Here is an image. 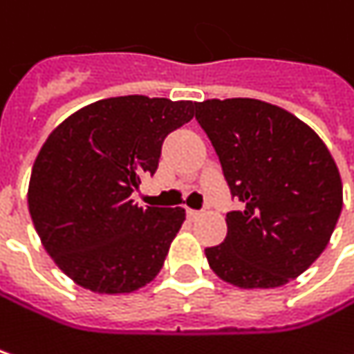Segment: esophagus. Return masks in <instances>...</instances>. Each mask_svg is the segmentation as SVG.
I'll return each mask as SVG.
<instances>
[{"mask_svg": "<svg viewBox=\"0 0 354 354\" xmlns=\"http://www.w3.org/2000/svg\"><path fill=\"white\" fill-rule=\"evenodd\" d=\"M199 215H201V212H197V209H189V207H187V217H189V219H197Z\"/></svg>", "mask_w": 354, "mask_h": 354, "instance_id": "1", "label": "esophagus"}]
</instances>
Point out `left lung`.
<instances>
[{"label":"left lung","mask_w":354,"mask_h":354,"mask_svg":"<svg viewBox=\"0 0 354 354\" xmlns=\"http://www.w3.org/2000/svg\"><path fill=\"white\" fill-rule=\"evenodd\" d=\"M195 118L243 203L225 217V240L205 248L212 270L240 288L288 284L324 252L339 221L342 181L333 155L308 124L264 100H203Z\"/></svg>","instance_id":"8db88e82"}]
</instances>
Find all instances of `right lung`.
Segmentation results:
<instances>
[{"label":"right lung","mask_w":354,"mask_h":354,"mask_svg":"<svg viewBox=\"0 0 354 354\" xmlns=\"http://www.w3.org/2000/svg\"><path fill=\"white\" fill-rule=\"evenodd\" d=\"M195 102L140 94L104 98L58 124L32 167L28 205L46 252L98 294H127L163 268L183 207H139L131 195L159 167L165 137Z\"/></svg>","instance_id":"1"}]
</instances>
